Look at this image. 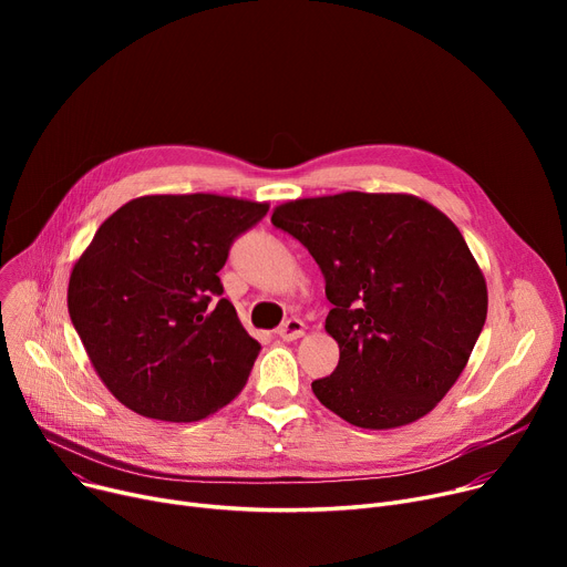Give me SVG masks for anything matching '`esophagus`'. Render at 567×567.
<instances>
[{
  "label": "esophagus",
  "instance_id": "1",
  "mask_svg": "<svg viewBox=\"0 0 567 567\" xmlns=\"http://www.w3.org/2000/svg\"><path fill=\"white\" fill-rule=\"evenodd\" d=\"M276 333H278L280 340L291 342V340H299V338L306 333V326H303L301 319H287Z\"/></svg>",
  "mask_w": 567,
  "mask_h": 567
}]
</instances>
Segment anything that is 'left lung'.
Returning a JSON list of instances; mask_svg holds the SVG:
<instances>
[{"mask_svg":"<svg viewBox=\"0 0 567 567\" xmlns=\"http://www.w3.org/2000/svg\"><path fill=\"white\" fill-rule=\"evenodd\" d=\"M271 223L319 264L340 361L317 400L365 430L409 425L453 389L487 319V285L436 206L398 193L280 204Z\"/></svg>","mask_w":567,"mask_h":567,"instance_id":"8db88e82","label":"left lung"}]
</instances>
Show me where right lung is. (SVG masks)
<instances>
[{
  "label": "right lung",
  "instance_id": "right-lung-1",
  "mask_svg": "<svg viewBox=\"0 0 567 567\" xmlns=\"http://www.w3.org/2000/svg\"><path fill=\"white\" fill-rule=\"evenodd\" d=\"M268 204L146 195L99 227L69 280V315L107 391L146 419L193 423L229 404L259 342L223 296L234 238Z\"/></svg>",
  "mask_w": 567,
  "mask_h": 567
}]
</instances>
